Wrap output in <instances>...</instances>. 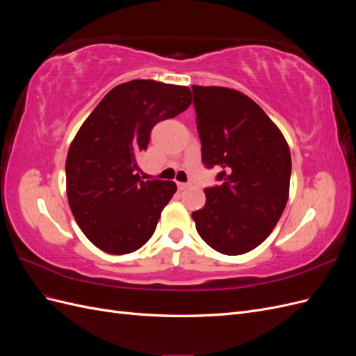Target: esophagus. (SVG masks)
Instances as JSON below:
<instances>
[{
    "label": "esophagus",
    "mask_w": 356,
    "mask_h": 356,
    "mask_svg": "<svg viewBox=\"0 0 356 356\" xmlns=\"http://www.w3.org/2000/svg\"><path fill=\"white\" fill-rule=\"evenodd\" d=\"M191 184L190 182H178V188L179 190H186V188H188Z\"/></svg>",
    "instance_id": "1"
}]
</instances>
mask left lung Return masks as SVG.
Segmentation results:
<instances>
[{
  "instance_id": "obj_1",
  "label": "left lung",
  "mask_w": 356,
  "mask_h": 356,
  "mask_svg": "<svg viewBox=\"0 0 356 356\" xmlns=\"http://www.w3.org/2000/svg\"><path fill=\"white\" fill-rule=\"evenodd\" d=\"M202 161L217 168L218 186L204 188L207 203L191 213L197 233L215 251H252L285 209L291 154L284 135L246 95L193 86Z\"/></svg>"
}]
</instances>
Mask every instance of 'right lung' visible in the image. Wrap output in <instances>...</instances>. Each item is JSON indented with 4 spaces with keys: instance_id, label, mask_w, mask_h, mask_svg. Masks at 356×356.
<instances>
[{
    "instance_id": "right-lung-1",
    "label": "right lung",
    "mask_w": 356,
    "mask_h": 356,
    "mask_svg": "<svg viewBox=\"0 0 356 356\" xmlns=\"http://www.w3.org/2000/svg\"><path fill=\"white\" fill-rule=\"evenodd\" d=\"M191 104L186 86L132 80L105 95L67 156V195L75 221L99 250L120 255L152 238L177 191L174 181H143L138 157L153 127Z\"/></svg>"
}]
</instances>
